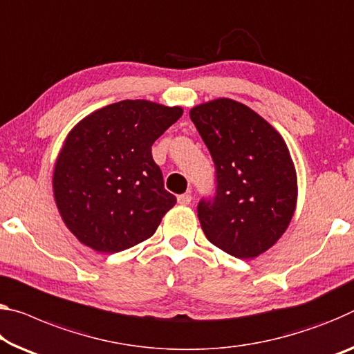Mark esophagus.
<instances>
[{
    "mask_svg": "<svg viewBox=\"0 0 354 354\" xmlns=\"http://www.w3.org/2000/svg\"><path fill=\"white\" fill-rule=\"evenodd\" d=\"M190 201H192V195H189V194H183L178 197V203L181 206H187Z\"/></svg>",
    "mask_w": 354,
    "mask_h": 354,
    "instance_id": "34e87169",
    "label": "esophagus"
}]
</instances>
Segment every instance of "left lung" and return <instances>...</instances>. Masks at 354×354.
I'll list each match as a JSON object with an SVG mask.
<instances>
[{
  "instance_id": "left-lung-1",
  "label": "left lung",
  "mask_w": 354,
  "mask_h": 354,
  "mask_svg": "<svg viewBox=\"0 0 354 354\" xmlns=\"http://www.w3.org/2000/svg\"><path fill=\"white\" fill-rule=\"evenodd\" d=\"M216 165V195L198 203L209 243L236 258L271 249L288 228L298 178L282 136L233 99L218 97L189 111Z\"/></svg>"
}]
</instances>
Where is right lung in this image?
<instances>
[{
    "mask_svg": "<svg viewBox=\"0 0 354 354\" xmlns=\"http://www.w3.org/2000/svg\"><path fill=\"white\" fill-rule=\"evenodd\" d=\"M181 106L136 99L102 106L67 133L53 168V197L71 233L115 254L151 238L176 203L151 147Z\"/></svg>",
    "mask_w": 354,
    "mask_h": 354,
    "instance_id": "1",
    "label": "right lung"
}]
</instances>
